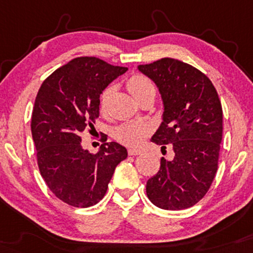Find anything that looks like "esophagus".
Returning <instances> with one entry per match:
<instances>
[{
    "instance_id": "1",
    "label": "esophagus",
    "mask_w": 253,
    "mask_h": 253,
    "mask_svg": "<svg viewBox=\"0 0 253 253\" xmlns=\"http://www.w3.org/2000/svg\"><path fill=\"white\" fill-rule=\"evenodd\" d=\"M128 154L129 156H139V154H141V150H138V148H128Z\"/></svg>"
}]
</instances>
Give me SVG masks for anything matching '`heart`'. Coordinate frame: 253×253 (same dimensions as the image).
Returning a JSON list of instances; mask_svg holds the SVG:
<instances>
[{
	"label": "heart",
	"mask_w": 253,
	"mask_h": 253,
	"mask_svg": "<svg viewBox=\"0 0 253 253\" xmlns=\"http://www.w3.org/2000/svg\"><path fill=\"white\" fill-rule=\"evenodd\" d=\"M127 87H128L130 94L135 97L138 101L142 96L148 94H156V84L147 77L142 74H134L127 80ZM112 93V87L106 88L105 92L101 95V108L105 107L106 101ZM151 127L144 123H126L117 127L114 129V138L118 141L123 142L128 146H136L146 138L150 133Z\"/></svg>",
	"instance_id": "heart-1"
}]
</instances>
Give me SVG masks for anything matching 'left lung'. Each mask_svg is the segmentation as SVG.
<instances>
[{"instance_id": "left-lung-1", "label": "left lung", "mask_w": 253, "mask_h": 253, "mask_svg": "<svg viewBox=\"0 0 253 253\" xmlns=\"http://www.w3.org/2000/svg\"><path fill=\"white\" fill-rule=\"evenodd\" d=\"M138 69L157 84L164 103L163 123L152 141L174 156L161 158L146 193L163 210H184L208 193L218 169L223 138V109L210 79L182 61L164 57Z\"/></svg>"}]
</instances>
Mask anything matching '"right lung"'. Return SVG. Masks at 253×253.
I'll return each mask as SVG.
<instances>
[{
  "label": "right lung",
  "instance_id": "obj_1",
  "mask_svg": "<svg viewBox=\"0 0 253 253\" xmlns=\"http://www.w3.org/2000/svg\"><path fill=\"white\" fill-rule=\"evenodd\" d=\"M126 71L94 56L77 57L45 79L36 95L30 126L40 173L55 197L74 208L99 203L127 158L118 142H105L97 153L81 144V133L99 118L100 94Z\"/></svg>",
  "mask_w": 253,
  "mask_h": 253
}]
</instances>
